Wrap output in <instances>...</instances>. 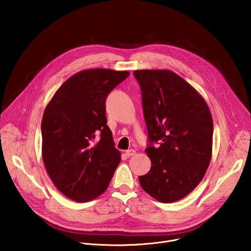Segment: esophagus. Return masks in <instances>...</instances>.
<instances>
[{"label": "esophagus", "instance_id": "esophagus-1", "mask_svg": "<svg viewBox=\"0 0 251 251\" xmlns=\"http://www.w3.org/2000/svg\"><path fill=\"white\" fill-rule=\"evenodd\" d=\"M135 154H136V151L133 150V149H130V150H127V151H126V156H128V157L134 156Z\"/></svg>", "mask_w": 251, "mask_h": 251}]
</instances>
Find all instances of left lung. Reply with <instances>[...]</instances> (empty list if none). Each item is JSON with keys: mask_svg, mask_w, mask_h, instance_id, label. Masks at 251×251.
Segmentation results:
<instances>
[{"mask_svg": "<svg viewBox=\"0 0 251 251\" xmlns=\"http://www.w3.org/2000/svg\"><path fill=\"white\" fill-rule=\"evenodd\" d=\"M150 145L151 169L139 176L147 194L161 202L188 196L209 166L213 123L203 97L169 69L135 70ZM159 140L155 149L151 143Z\"/></svg>", "mask_w": 251, "mask_h": 251, "instance_id": "8db88e82", "label": "left lung"}]
</instances>
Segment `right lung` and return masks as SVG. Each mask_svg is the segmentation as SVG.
<instances>
[{
  "label": "right lung",
  "mask_w": 251,
  "mask_h": 251,
  "mask_svg": "<svg viewBox=\"0 0 251 251\" xmlns=\"http://www.w3.org/2000/svg\"><path fill=\"white\" fill-rule=\"evenodd\" d=\"M128 71L85 69L70 76L47 105L42 120V155L58 191L77 202L108 188L121 161L107 126V95Z\"/></svg>",
  "instance_id": "add662e5"
}]
</instances>
